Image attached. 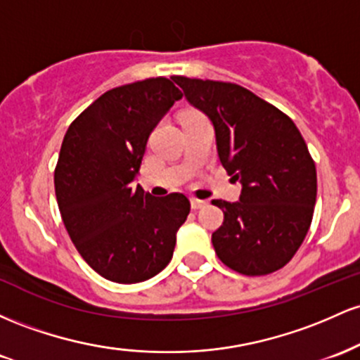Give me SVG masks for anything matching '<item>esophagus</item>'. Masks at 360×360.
I'll list each match as a JSON object with an SVG mask.
<instances>
[{"label": "esophagus", "mask_w": 360, "mask_h": 360, "mask_svg": "<svg viewBox=\"0 0 360 360\" xmlns=\"http://www.w3.org/2000/svg\"><path fill=\"white\" fill-rule=\"evenodd\" d=\"M191 204H192V209H200V207H204V205L207 204V202L200 200V199H195V197H193V199L191 200Z\"/></svg>", "instance_id": "34e87169"}]
</instances>
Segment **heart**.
<instances>
[{"label": "heart", "instance_id": "b5f03b06", "mask_svg": "<svg viewBox=\"0 0 360 360\" xmlns=\"http://www.w3.org/2000/svg\"><path fill=\"white\" fill-rule=\"evenodd\" d=\"M197 114H192V112H188V114H185L184 115V119H187V117H195Z\"/></svg>", "mask_w": 360, "mask_h": 360}]
</instances>
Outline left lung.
Wrapping results in <instances>:
<instances>
[{
    "instance_id": "1",
    "label": "left lung",
    "mask_w": 360,
    "mask_h": 360,
    "mask_svg": "<svg viewBox=\"0 0 360 360\" xmlns=\"http://www.w3.org/2000/svg\"><path fill=\"white\" fill-rule=\"evenodd\" d=\"M173 79L209 117L221 165L241 184L238 202L212 200L224 212L212 233L217 257L243 276L276 272L304 241L316 202V168L300 129L240 84Z\"/></svg>"
}]
</instances>
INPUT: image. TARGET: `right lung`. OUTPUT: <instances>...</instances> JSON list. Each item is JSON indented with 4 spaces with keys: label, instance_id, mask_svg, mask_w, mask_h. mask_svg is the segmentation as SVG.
I'll list each match as a JSON object with an SVG mask.
<instances>
[{
    "label": "right lung",
    "instance_id": "obj_1",
    "mask_svg": "<svg viewBox=\"0 0 360 360\" xmlns=\"http://www.w3.org/2000/svg\"><path fill=\"white\" fill-rule=\"evenodd\" d=\"M173 82L149 78L103 93L76 117L60 146V217L79 255L107 281L136 284L160 274L191 212L184 193L153 197L134 184L149 134L181 98Z\"/></svg>",
    "mask_w": 360,
    "mask_h": 360
}]
</instances>
